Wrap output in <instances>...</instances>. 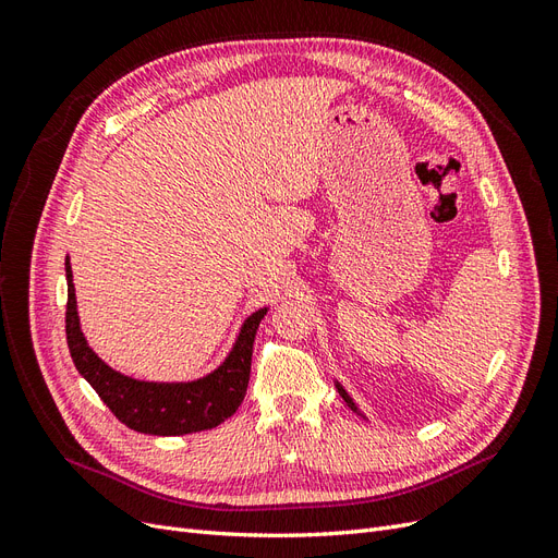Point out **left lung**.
<instances>
[{"instance_id": "left-lung-1", "label": "left lung", "mask_w": 558, "mask_h": 558, "mask_svg": "<svg viewBox=\"0 0 558 558\" xmlns=\"http://www.w3.org/2000/svg\"><path fill=\"white\" fill-rule=\"evenodd\" d=\"M337 391H340V396H342V398H344V402H347V404H349V408H351V410H353V412H359V410H356V404H353V400H351V398H349V396H347V391H344V388H342V386H340V384H337Z\"/></svg>"}]
</instances>
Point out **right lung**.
Returning <instances> with one entry per match:
<instances>
[{
  "mask_svg": "<svg viewBox=\"0 0 558 558\" xmlns=\"http://www.w3.org/2000/svg\"><path fill=\"white\" fill-rule=\"evenodd\" d=\"M64 269L66 347H70L72 361L83 379L95 388V393L102 398L121 424L146 435H185L216 428L238 412L248 386L253 340H256V330L267 310H258L246 318L230 356L211 375L185 384L140 381L116 373L88 347L78 326L70 258H66Z\"/></svg>",
  "mask_w": 558,
  "mask_h": 558,
  "instance_id": "obj_1",
  "label": "right lung"
}]
</instances>
